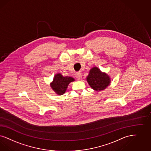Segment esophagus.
Wrapping results in <instances>:
<instances>
[{"mask_svg":"<svg viewBox=\"0 0 151 151\" xmlns=\"http://www.w3.org/2000/svg\"><path fill=\"white\" fill-rule=\"evenodd\" d=\"M76 78H77L78 80H81L82 78V75L80 73H76Z\"/></svg>","mask_w":151,"mask_h":151,"instance_id":"esophagus-1","label":"esophagus"}]
</instances>
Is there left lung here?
Returning <instances> with one entry per match:
<instances>
[{
  "label": "left lung",
  "instance_id": "1",
  "mask_svg": "<svg viewBox=\"0 0 151 151\" xmlns=\"http://www.w3.org/2000/svg\"><path fill=\"white\" fill-rule=\"evenodd\" d=\"M86 80L90 87L97 91L105 89L111 81L109 75L106 73H102L96 67L91 68Z\"/></svg>",
  "mask_w": 151,
  "mask_h": 151
}]
</instances>
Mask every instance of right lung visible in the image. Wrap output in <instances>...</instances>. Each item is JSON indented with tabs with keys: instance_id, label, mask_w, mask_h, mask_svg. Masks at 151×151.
<instances>
[{
	"instance_id": "right-lung-1",
	"label": "right lung",
	"mask_w": 151,
	"mask_h": 151,
	"mask_svg": "<svg viewBox=\"0 0 151 151\" xmlns=\"http://www.w3.org/2000/svg\"><path fill=\"white\" fill-rule=\"evenodd\" d=\"M75 81V79L68 76H63L61 73H57L55 75L51 83V87L56 94L61 95L65 93L68 84Z\"/></svg>"
}]
</instances>
